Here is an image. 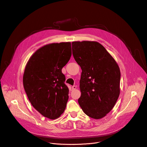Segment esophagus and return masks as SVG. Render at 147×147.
Masks as SVG:
<instances>
[{
	"label": "esophagus",
	"instance_id": "1",
	"mask_svg": "<svg viewBox=\"0 0 147 147\" xmlns=\"http://www.w3.org/2000/svg\"><path fill=\"white\" fill-rule=\"evenodd\" d=\"M76 88V85H74V86H72V90H74V89H75Z\"/></svg>",
	"mask_w": 147,
	"mask_h": 147
}]
</instances>
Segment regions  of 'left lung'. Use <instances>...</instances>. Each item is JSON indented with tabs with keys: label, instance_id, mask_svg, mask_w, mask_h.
Returning <instances> with one entry per match:
<instances>
[{
	"label": "left lung",
	"instance_id": "obj_1",
	"mask_svg": "<svg viewBox=\"0 0 147 147\" xmlns=\"http://www.w3.org/2000/svg\"><path fill=\"white\" fill-rule=\"evenodd\" d=\"M72 48L74 58L82 69L78 103L89 117L102 118L114 108L119 97V67L97 42H73Z\"/></svg>",
	"mask_w": 147,
	"mask_h": 147
}]
</instances>
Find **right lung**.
Instances as JSON below:
<instances>
[{
    "mask_svg": "<svg viewBox=\"0 0 147 147\" xmlns=\"http://www.w3.org/2000/svg\"><path fill=\"white\" fill-rule=\"evenodd\" d=\"M71 55L70 42L54 43L37 50L27 63L24 89L32 106L45 117L56 119L65 109L69 89L62 69Z\"/></svg>",
    "mask_w": 147,
    "mask_h": 147,
    "instance_id": "right-lung-1",
    "label": "right lung"
}]
</instances>
